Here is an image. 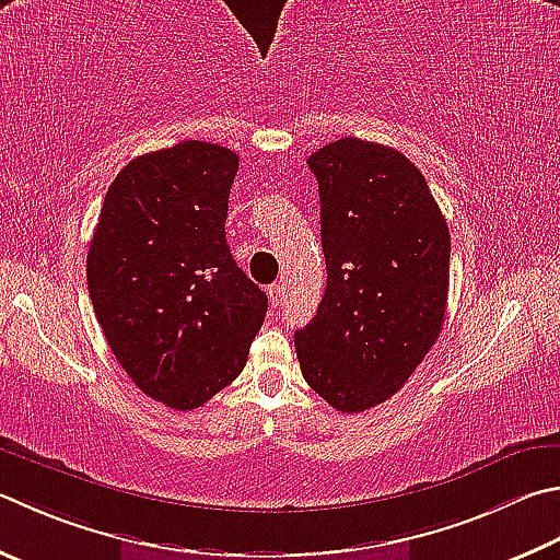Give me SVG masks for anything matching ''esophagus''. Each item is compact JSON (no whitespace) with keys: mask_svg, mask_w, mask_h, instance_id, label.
<instances>
[{"mask_svg":"<svg viewBox=\"0 0 560 560\" xmlns=\"http://www.w3.org/2000/svg\"><path fill=\"white\" fill-rule=\"evenodd\" d=\"M267 293H269V301H271V306L277 308L279 303H281V299H283V287H281V283H271V287L267 289Z\"/></svg>","mask_w":560,"mask_h":560,"instance_id":"1","label":"esophagus"}]
</instances>
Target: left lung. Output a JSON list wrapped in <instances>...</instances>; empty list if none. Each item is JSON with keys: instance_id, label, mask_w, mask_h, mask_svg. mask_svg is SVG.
<instances>
[{"instance_id": "1", "label": "left lung", "mask_w": 560, "mask_h": 560, "mask_svg": "<svg viewBox=\"0 0 560 560\" xmlns=\"http://www.w3.org/2000/svg\"><path fill=\"white\" fill-rule=\"evenodd\" d=\"M328 283L293 335L303 380L342 413L368 411L439 340L451 235L429 183L396 149L358 137L311 154Z\"/></svg>"}]
</instances>
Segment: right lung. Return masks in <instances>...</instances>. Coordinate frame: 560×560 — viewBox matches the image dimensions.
I'll use <instances>...</instances> for the list:
<instances>
[{"instance_id": "1", "label": "right lung", "mask_w": 560, "mask_h": 560, "mask_svg": "<svg viewBox=\"0 0 560 560\" xmlns=\"http://www.w3.org/2000/svg\"><path fill=\"white\" fill-rule=\"evenodd\" d=\"M240 156L208 141L119 171L88 252V291L131 382L188 411L245 370L269 299L232 259L225 220Z\"/></svg>"}]
</instances>
